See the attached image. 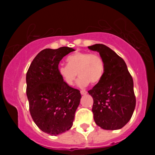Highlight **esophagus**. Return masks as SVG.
Returning <instances> with one entry per match:
<instances>
[{
    "label": "esophagus",
    "instance_id": "esophagus-1",
    "mask_svg": "<svg viewBox=\"0 0 155 155\" xmlns=\"http://www.w3.org/2000/svg\"><path fill=\"white\" fill-rule=\"evenodd\" d=\"M80 93H81V94L85 95V94H87V91H85V90H82L80 91Z\"/></svg>",
    "mask_w": 155,
    "mask_h": 155
}]
</instances>
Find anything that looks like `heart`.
Wrapping results in <instances>:
<instances>
[{
	"label": "heart",
	"mask_w": 155,
	"mask_h": 155,
	"mask_svg": "<svg viewBox=\"0 0 155 155\" xmlns=\"http://www.w3.org/2000/svg\"><path fill=\"white\" fill-rule=\"evenodd\" d=\"M68 65H60L58 73L68 85H73L78 75L77 85L87 86L89 83L97 84L101 81L105 71V63L100 54L96 53L76 51L67 58Z\"/></svg>",
	"instance_id": "1"
}]
</instances>
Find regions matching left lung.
<instances>
[{"instance_id": "8db88e82", "label": "left lung", "mask_w": 155, "mask_h": 155, "mask_svg": "<svg viewBox=\"0 0 155 155\" xmlns=\"http://www.w3.org/2000/svg\"><path fill=\"white\" fill-rule=\"evenodd\" d=\"M88 48L98 51L105 63L103 79L88 91L94 100V119L104 130L121 129L130 120L136 107L132 76L124 61L110 48L95 44Z\"/></svg>"}]
</instances>
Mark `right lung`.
I'll return each instance as SVG.
<instances>
[{
	"instance_id": "1",
	"label": "right lung",
	"mask_w": 155,
	"mask_h": 155,
	"mask_svg": "<svg viewBox=\"0 0 155 155\" xmlns=\"http://www.w3.org/2000/svg\"><path fill=\"white\" fill-rule=\"evenodd\" d=\"M73 51L66 46L42 50L26 74L30 113L37 126L51 136L71 128L82 97L80 91L67 85L58 73L59 62Z\"/></svg>"
}]
</instances>
